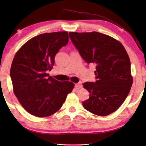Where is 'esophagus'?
I'll return each mask as SVG.
<instances>
[{
    "mask_svg": "<svg viewBox=\"0 0 146 146\" xmlns=\"http://www.w3.org/2000/svg\"><path fill=\"white\" fill-rule=\"evenodd\" d=\"M75 87L76 89L82 88V82H78V83H77V84H75Z\"/></svg>",
    "mask_w": 146,
    "mask_h": 146,
    "instance_id": "obj_1",
    "label": "esophagus"
}]
</instances>
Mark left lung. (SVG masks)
<instances>
[{
    "mask_svg": "<svg viewBox=\"0 0 146 146\" xmlns=\"http://www.w3.org/2000/svg\"><path fill=\"white\" fill-rule=\"evenodd\" d=\"M70 38L88 64L95 65L96 82L84 83L90 93L82 105L88 111L106 116L120 107L133 84L131 62L124 47L106 35L70 32Z\"/></svg>",
    "mask_w": 146,
    "mask_h": 146,
    "instance_id": "obj_1",
    "label": "left lung"
}]
</instances>
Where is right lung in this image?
I'll return each mask as SVG.
<instances>
[{
	"instance_id": "add662e5",
	"label": "right lung",
	"mask_w": 146,
	"mask_h": 146,
	"mask_svg": "<svg viewBox=\"0 0 146 146\" xmlns=\"http://www.w3.org/2000/svg\"><path fill=\"white\" fill-rule=\"evenodd\" d=\"M67 31L46 33L31 38L12 62L10 76L15 95L29 113L46 117L60 110L74 84L49 76L55 56L69 41Z\"/></svg>"
}]
</instances>
